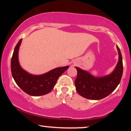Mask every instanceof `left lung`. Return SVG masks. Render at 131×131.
I'll return each mask as SVG.
<instances>
[{
  "instance_id": "left-lung-1",
  "label": "left lung",
  "mask_w": 131,
  "mask_h": 131,
  "mask_svg": "<svg viewBox=\"0 0 131 131\" xmlns=\"http://www.w3.org/2000/svg\"><path fill=\"white\" fill-rule=\"evenodd\" d=\"M119 60L111 74L103 77H94L89 73L78 67V75L74 81L76 90L82 97L91 100H100L109 95L117 88L122 78L123 58L121 51L116 46Z\"/></svg>"
}]
</instances>
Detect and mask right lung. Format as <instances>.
I'll return each instance as SVG.
<instances>
[{
	"mask_svg": "<svg viewBox=\"0 0 131 131\" xmlns=\"http://www.w3.org/2000/svg\"><path fill=\"white\" fill-rule=\"evenodd\" d=\"M22 39L15 46L11 60L12 74L18 86L31 96L46 95L53 89L57 79L68 68V66L58 67L41 75H33L25 71L19 63L18 50Z\"/></svg>",
	"mask_w": 131,
	"mask_h": 131,
	"instance_id": "right-lung-1",
	"label": "right lung"
}]
</instances>
